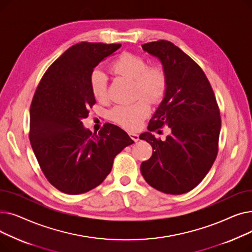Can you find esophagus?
Here are the masks:
<instances>
[{
    "label": "esophagus",
    "mask_w": 252,
    "mask_h": 252,
    "mask_svg": "<svg viewBox=\"0 0 252 252\" xmlns=\"http://www.w3.org/2000/svg\"><path fill=\"white\" fill-rule=\"evenodd\" d=\"M128 135H129L130 139L133 140V141H135V142H138V141H139V135H137V134H135V133H129Z\"/></svg>",
    "instance_id": "34e87169"
}]
</instances>
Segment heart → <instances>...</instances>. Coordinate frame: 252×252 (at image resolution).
Returning a JSON list of instances; mask_svg holds the SVG:
<instances>
[{
    "instance_id": "1",
    "label": "heart",
    "mask_w": 252,
    "mask_h": 252,
    "mask_svg": "<svg viewBox=\"0 0 252 252\" xmlns=\"http://www.w3.org/2000/svg\"><path fill=\"white\" fill-rule=\"evenodd\" d=\"M114 73L125 76L134 82L136 97H143L130 104L116 105L109 111V118L118 126L127 129L136 130L142 122L150 113L151 104L161 102L167 89V77L164 69L159 65L148 66V62L143 57L124 53L111 65ZM92 94L97 101L103 102L108 98L107 76L100 70H95L90 77Z\"/></svg>"
}]
</instances>
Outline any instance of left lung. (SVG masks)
Returning <instances> with one entry per match:
<instances>
[{
    "instance_id": "1",
    "label": "left lung",
    "mask_w": 252,
    "mask_h": 252,
    "mask_svg": "<svg viewBox=\"0 0 252 252\" xmlns=\"http://www.w3.org/2000/svg\"><path fill=\"white\" fill-rule=\"evenodd\" d=\"M160 60L167 77L165 96L140 136L153 149L141 173L151 187L179 195L194 189L213 166L219 149L220 109L208 79L193 59L168 41L142 45ZM163 125L172 134L164 141L151 131Z\"/></svg>"
}]
</instances>
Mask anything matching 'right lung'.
Masks as SVG:
<instances>
[{"label": "right lung", "instance_id": "add662e5", "mask_svg": "<svg viewBox=\"0 0 252 252\" xmlns=\"http://www.w3.org/2000/svg\"><path fill=\"white\" fill-rule=\"evenodd\" d=\"M121 44H76L47 69L31 105L30 140L47 180L59 191L77 195L97 186L109 175L114 157L133 144L111 124L99 133L83 126L96 100L90 77L96 66Z\"/></svg>", "mask_w": 252, "mask_h": 252}]
</instances>
